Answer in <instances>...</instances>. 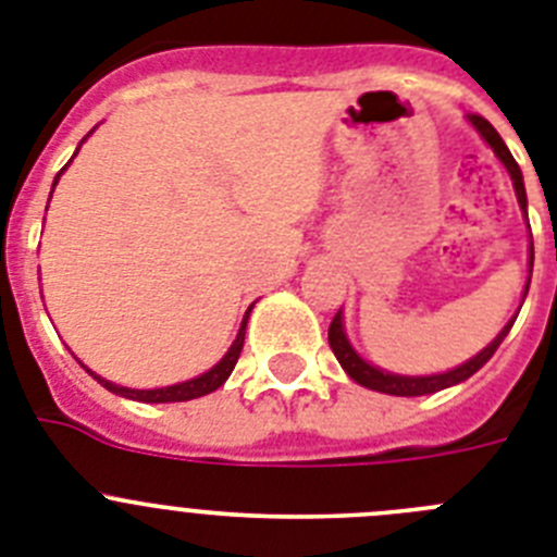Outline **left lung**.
Segmentation results:
<instances>
[{"mask_svg": "<svg viewBox=\"0 0 557 557\" xmlns=\"http://www.w3.org/2000/svg\"><path fill=\"white\" fill-rule=\"evenodd\" d=\"M468 123L476 128V134H480V137L485 139L487 145H491V151L499 157L502 164H505V171L510 173V178H512V190H516V198H519L521 212L527 215L524 176H521V168L516 164L512 153L507 151L505 139H502L499 132H496V128H493V125L487 123L485 117H480V114H468ZM527 226H530V221H527ZM527 265H530V277H533V235H530V263H527ZM530 277H527L524 294H521V302H524L527 292H530ZM519 311H521V306H519ZM516 317H519V313H512L510 322H507V325L502 327L499 333H496V338H493L491 345L482 347V350L476 352L473 359L462 361V364H457L454 370L432 372V375H400V372L381 370V367H375V364H370L367 359H361L359 352H356V347L350 345L347 333H345V313H342V308H338V313L333 317L331 331H327V342H331V347H333V352H336V359H338V364H342V370H345L347 375L356 381V384L367 386V389H375V393L398 395V398H418V395L440 393V389H448V386L462 384V381L471 379L473 372L480 370V367H485V361L491 359L493 352H496V347L502 345V338L510 333Z\"/></svg>", "mask_w": 557, "mask_h": 557, "instance_id": "left-lung-1", "label": "left lung"}]
</instances>
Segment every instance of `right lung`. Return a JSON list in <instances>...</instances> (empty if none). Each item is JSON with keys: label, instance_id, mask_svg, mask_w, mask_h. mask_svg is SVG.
Listing matches in <instances>:
<instances>
[{"label": "right lung", "instance_id": "1", "mask_svg": "<svg viewBox=\"0 0 557 557\" xmlns=\"http://www.w3.org/2000/svg\"><path fill=\"white\" fill-rule=\"evenodd\" d=\"M81 143H84V139H81ZM77 151H81V145H77ZM66 168H70V164H64V168H61V173H64ZM61 173H58L55 182H52V190H55ZM50 198H52V193H50ZM251 308H255V302H251L249 311L244 313V322H240V327H238V336H235V342L230 345V350L224 352V359H221L219 364H212L210 370L201 372V375H196V379H190V381H182V384H171V386H159V389H132V386H120V384H114V381L100 379V375H95L89 367H86V372H89V375H95V381H98V384H103L109 393L120 395V398L139 400V404H178V400H193V398H201V395H210V393H215L219 386H224V381L230 379L232 370H235V364H238V356H240V350H244L246 322H249Z\"/></svg>", "mask_w": 557, "mask_h": 557}]
</instances>
